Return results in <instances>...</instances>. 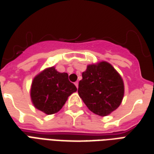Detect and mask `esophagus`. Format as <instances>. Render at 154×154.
Segmentation results:
<instances>
[{"mask_svg": "<svg viewBox=\"0 0 154 154\" xmlns=\"http://www.w3.org/2000/svg\"><path fill=\"white\" fill-rule=\"evenodd\" d=\"M75 85H76L77 88H78V82H75Z\"/></svg>", "mask_w": 154, "mask_h": 154, "instance_id": "obj_1", "label": "esophagus"}]
</instances>
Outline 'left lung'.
Here are the masks:
<instances>
[{"label": "left lung", "instance_id": "1", "mask_svg": "<svg viewBox=\"0 0 154 154\" xmlns=\"http://www.w3.org/2000/svg\"><path fill=\"white\" fill-rule=\"evenodd\" d=\"M78 94L95 114L107 116L122 103L124 86L122 77L108 62L89 65L82 74Z\"/></svg>", "mask_w": 154, "mask_h": 154}]
</instances>
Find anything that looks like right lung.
Returning a JSON list of instances; mask_svg holds the SVG:
<instances>
[{
  "instance_id": "1",
  "label": "right lung",
  "mask_w": 154,
  "mask_h": 154,
  "mask_svg": "<svg viewBox=\"0 0 154 154\" xmlns=\"http://www.w3.org/2000/svg\"><path fill=\"white\" fill-rule=\"evenodd\" d=\"M76 91V86L68 80V74L58 72L52 66L33 79L31 97L36 108L50 115L57 112Z\"/></svg>"
}]
</instances>
